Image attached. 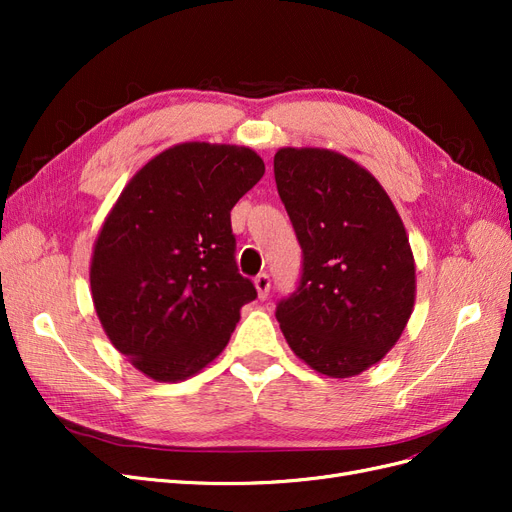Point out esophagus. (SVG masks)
Returning a JSON list of instances; mask_svg holds the SVG:
<instances>
[{"instance_id":"1","label":"esophagus","mask_w":512,"mask_h":512,"mask_svg":"<svg viewBox=\"0 0 512 512\" xmlns=\"http://www.w3.org/2000/svg\"><path fill=\"white\" fill-rule=\"evenodd\" d=\"M254 284H256V290H258V297L267 299V294L271 290V277L267 273H260V275H256Z\"/></svg>"}]
</instances>
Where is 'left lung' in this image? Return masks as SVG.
I'll list each match as a JSON object with an SVG mask.
<instances>
[{
	"label": "left lung",
	"instance_id": "8db88e82",
	"mask_svg": "<svg viewBox=\"0 0 512 512\" xmlns=\"http://www.w3.org/2000/svg\"><path fill=\"white\" fill-rule=\"evenodd\" d=\"M277 192L299 239L297 290L275 316L292 352L331 378L376 365L414 307V258L389 194L329 149H280Z\"/></svg>",
	"mask_w": 512,
	"mask_h": 512
}]
</instances>
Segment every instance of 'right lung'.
Instances as JSON below:
<instances>
[{
	"mask_svg": "<svg viewBox=\"0 0 512 512\" xmlns=\"http://www.w3.org/2000/svg\"><path fill=\"white\" fill-rule=\"evenodd\" d=\"M265 175L256 151L183 143L121 192L91 258V294L111 344L158 382L194 376L256 299L239 273L230 209Z\"/></svg>",
	"mask_w": 512,
	"mask_h": 512,
	"instance_id": "right-lung-1",
	"label": "right lung"
}]
</instances>
